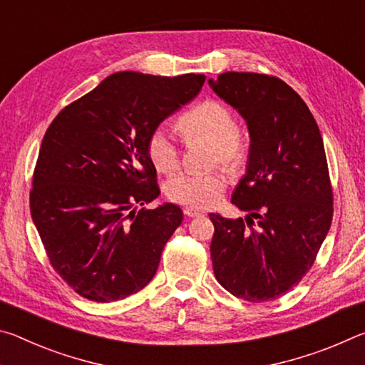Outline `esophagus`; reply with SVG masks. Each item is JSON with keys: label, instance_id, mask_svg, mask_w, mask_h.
<instances>
[{"label": "esophagus", "instance_id": "obj_1", "mask_svg": "<svg viewBox=\"0 0 365 365\" xmlns=\"http://www.w3.org/2000/svg\"><path fill=\"white\" fill-rule=\"evenodd\" d=\"M183 214L187 215V217H200V215H202V211H197L195 207H185Z\"/></svg>", "mask_w": 365, "mask_h": 365}]
</instances>
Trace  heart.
Returning a JSON list of instances; mask_svg holds the SVG:
<instances>
[{
  "mask_svg": "<svg viewBox=\"0 0 365 365\" xmlns=\"http://www.w3.org/2000/svg\"><path fill=\"white\" fill-rule=\"evenodd\" d=\"M177 128L187 141L202 140L212 145L211 165L238 172L248 160V143L237 127L232 109L219 100H206L185 113ZM151 164L160 172H174L180 164V150L163 127L154 128L146 140ZM227 188L222 172L178 174L165 183V195L177 205L207 209L217 205Z\"/></svg>",
  "mask_w": 365,
  "mask_h": 365,
  "instance_id": "heart-1",
  "label": "heart"
}]
</instances>
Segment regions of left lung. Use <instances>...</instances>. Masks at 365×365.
I'll use <instances>...</instances> for the list:
<instances>
[{
  "mask_svg": "<svg viewBox=\"0 0 365 365\" xmlns=\"http://www.w3.org/2000/svg\"><path fill=\"white\" fill-rule=\"evenodd\" d=\"M209 85L245 117L251 137L248 168L232 195L248 215L209 214L215 279L245 301L275 299L307 274L330 230L324 141L306 103L279 77L225 72Z\"/></svg>",
  "mask_w": 365,
  "mask_h": 365,
  "instance_id": "1",
  "label": "left lung"
}]
</instances>
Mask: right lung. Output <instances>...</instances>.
Wrapping results in <instances>:
<instances>
[{
	"instance_id": "obj_1",
	"label": "right lung",
	"mask_w": 365,
	"mask_h": 365,
	"mask_svg": "<svg viewBox=\"0 0 365 365\" xmlns=\"http://www.w3.org/2000/svg\"><path fill=\"white\" fill-rule=\"evenodd\" d=\"M205 80L202 73L117 72L48 127L30 214L51 267L83 298L119 301L156 274L183 212L170 202L145 207L160 193L146 140L200 93Z\"/></svg>"
}]
</instances>
